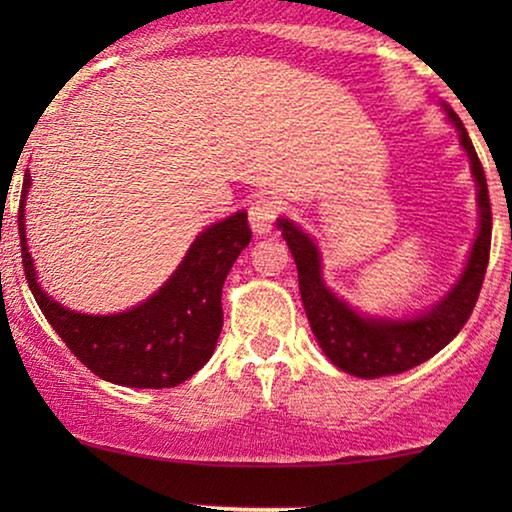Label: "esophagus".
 Listing matches in <instances>:
<instances>
[{"mask_svg":"<svg viewBox=\"0 0 512 512\" xmlns=\"http://www.w3.org/2000/svg\"><path fill=\"white\" fill-rule=\"evenodd\" d=\"M279 214V200L272 195H258L249 207V226L256 235H268Z\"/></svg>","mask_w":512,"mask_h":512,"instance_id":"34e87169","label":"esophagus"}]
</instances>
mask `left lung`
<instances>
[{
    "mask_svg": "<svg viewBox=\"0 0 512 512\" xmlns=\"http://www.w3.org/2000/svg\"><path fill=\"white\" fill-rule=\"evenodd\" d=\"M440 107L447 114V121L457 130L461 149L471 160V174L475 191H478L475 193L478 198L475 200L478 202V235L468 251L459 279L429 310L401 319L359 312L345 298L328 289L324 272H321L317 242L291 219H284V216L277 219V228L282 230L293 261H296L300 298H303L307 321H310L321 352L328 356L333 366L349 375L363 377V380L405 373V370L431 359L445 345H450L471 317L487 272L489 244H492V207H489L487 179L464 123L445 102H440Z\"/></svg>",
    "mask_w": 512,
    "mask_h": 512,
    "instance_id": "8db88e82",
    "label": "left lung"
}]
</instances>
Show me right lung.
I'll return each instance as SVG.
<instances>
[{
    "label": "right lung",
    "instance_id": "right-lung-1",
    "mask_svg": "<svg viewBox=\"0 0 512 512\" xmlns=\"http://www.w3.org/2000/svg\"><path fill=\"white\" fill-rule=\"evenodd\" d=\"M30 186L32 177L25 172L18 209L25 277L39 310L76 359L102 380L135 389L177 387L198 373L221 335L223 282L251 242L247 212L202 230L172 277L144 303L116 314H83L41 289L25 235Z\"/></svg>",
    "mask_w": 512,
    "mask_h": 512
}]
</instances>
